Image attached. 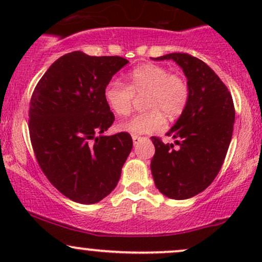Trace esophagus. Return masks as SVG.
I'll use <instances>...</instances> for the list:
<instances>
[{
	"mask_svg": "<svg viewBox=\"0 0 262 262\" xmlns=\"http://www.w3.org/2000/svg\"><path fill=\"white\" fill-rule=\"evenodd\" d=\"M132 138H133L134 145H137V144L139 143V141H141V139H143V138L139 137V135H132Z\"/></svg>",
	"mask_w": 262,
	"mask_h": 262,
	"instance_id": "1",
	"label": "esophagus"
}]
</instances>
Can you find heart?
I'll use <instances>...</instances> for the list:
<instances>
[{
  "label": "heart",
  "mask_w": 262,
  "mask_h": 262,
  "mask_svg": "<svg viewBox=\"0 0 262 262\" xmlns=\"http://www.w3.org/2000/svg\"><path fill=\"white\" fill-rule=\"evenodd\" d=\"M134 95H148L145 107L150 111L121 122L118 129L133 135L150 134L165 128V116L169 119L181 116L189 101V86L182 76L171 74L165 66L145 64L130 71L128 85L112 80L104 89L108 107L118 116L130 113Z\"/></svg>",
  "instance_id": "1"
}]
</instances>
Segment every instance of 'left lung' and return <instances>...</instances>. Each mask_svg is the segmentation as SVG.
Wrapping results in <instances>:
<instances>
[{"label":"left lung","instance_id":"obj_1","mask_svg":"<svg viewBox=\"0 0 262 262\" xmlns=\"http://www.w3.org/2000/svg\"><path fill=\"white\" fill-rule=\"evenodd\" d=\"M154 60H173L187 77L189 101L166 135L173 144L152 137L150 169L156 188L172 200H187L206 189L218 175L233 135L235 110L230 92L202 60L172 53Z\"/></svg>","mask_w":262,"mask_h":262}]
</instances>
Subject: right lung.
<instances>
[{"mask_svg": "<svg viewBox=\"0 0 262 262\" xmlns=\"http://www.w3.org/2000/svg\"><path fill=\"white\" fill-rule=\"evenodd\" d=\"M128 60L62 55L35 86L29 104V135L50 183L82 204L100 202L116 188L133 148L130 134L102 135L114 122L104 89Z\"/></svg>", "mask_w": 262, "mask_h": 262, "instance_id": "obj_1", "label": "right lung"}]
</instances>
